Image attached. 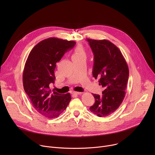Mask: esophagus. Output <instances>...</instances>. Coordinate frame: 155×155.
Returning a JSON list of instances; mask_svg holds the SVG:
<instances>
[{
	"label": "esophagus",
	"instance_id": "1",
	"mask_svg": "<svg viewBox=\"0 0 155 155\" xmlns=\"http://www.w3.org/2000/svg\"><path fill=\"white\" fill-rule=\"evenodd\" d=\"M72 94H73V95H80L81 94H82V92H73Z\"/></svg>",
	"mask_w": 155,
	"mask_h": 155
}]
</instances>
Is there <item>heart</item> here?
Returning a JSON list of instances; mask_svg holds the SVG:
<instances>
[{"mask_svg": "<svg viewBox=\"0 0 155 155\" xmlns=\"http://www.w3.org/2000/svg\"><path fill=\"white\" fill-rule=\"evenodd\" d=\"M85 54V52L83 50V48L81 47V46H78L76 48V50L75 51L74 54H73V56H77V55H80V54Z\"/></svg>", "mask_w": 155, "mask_h": 155, "instance_id": "obj_1", "label": "heart"}]
</instances>
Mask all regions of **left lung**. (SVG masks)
I'll return each instance as SVG.
<instances>
[{
  "label": "left lung",
  "mask_w": 155,
  "mask_h": 155,
  "mask_svg": "<svg viewBox=\"0 0 155 155\" xmlns=\"http://www.w3.org/2000/svg\"><path fill=\"white\" fill-rule=\"evenodd\" d=\"M94 53L93 77L104 88L102 95L93 94L95 104L90 110L99 117L115 112L125 97L128 78L127 64L119 49L106 39H87Z\"/></svg>",
  "instance_id": "8db88e82"
}]
</instances>
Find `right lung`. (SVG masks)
Listing matches in <instances>:
<instances>
[{
	"instance_id": "add662e5",
	"label": "right lung",
	"mask_w": 155,
	"mask_h": 155,
	"mask_svg": "<svg viewBox=\"0 0 155 155\" xmlns=\"http://www.w3.org/2000/svg\"><path fill=\"white\" fill-rule=\"evenodd\" d=\"M76 43L56 38L44 39L31 51L22 74L23 86L32 106L48 118L58 117L71 101L69 93L60 94L50 89L55 80L56 63Z\"/></svg>"
}]
</instances>
